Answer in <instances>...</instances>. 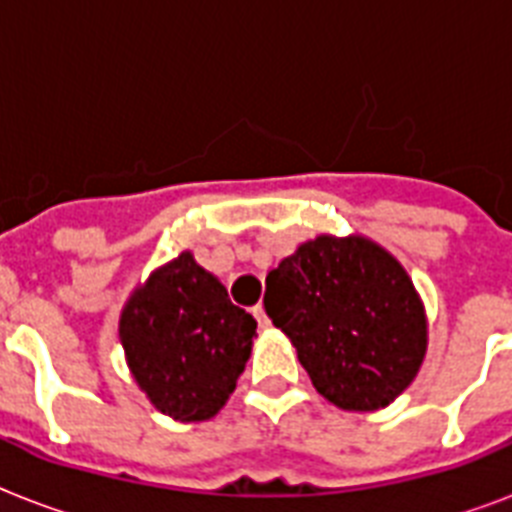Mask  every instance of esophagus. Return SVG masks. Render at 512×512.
I'll use <instances>...</instances> for the list:
<instances>
[{"mask_svg":"<svg viewBox=\"0 0 512 512\" xmlns=\"http://www.w3.org/2000/svg\"><path fill=\"white\" fill-rule=\"evenodd\" d=\"M252 316H255L257 319V324H260V329H268L271 327V319H268V316H265V308L260 303L255 305V308H252Z\"/></svg>","mask_w":512,"mask_h":512,"instance_id":"1","label":"esophagus"}]
</instances>
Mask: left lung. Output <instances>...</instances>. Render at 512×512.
I'll return each instance as SVG.
<instances>
[{
	"label": "left lung",
	"instance_id": "obj_1",
	"mask_svg": "<svg viewBox=\"0 0 512 512\" xmlns=\"http://www.w3.org/2000/svg\"><path fill=\"white\" fill-rule=\"evenodd\" d=\"M265 313L292 340L313 388L348 412L401 396L428 350L409 273L364 236H316L265 279Z\"/></svg>",
	"mask_w": 512,
	"mask_h": 512
}]
</instances>
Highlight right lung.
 Wrapping results in <instances>:
<instances>
[{
    "label": "right lung",
    "instance_id": "obj_1",
    "mask_svg": "<svg viewBox=\"0 0 512 512\" xmlns=\"http://www.w3.org/2000/svg\"><path fill=\"white\" fill-rule=\"evenodd\" d=\"M257 321L228 289L180 252L148 276L119 319L127 366L162 414L180 422L215 417L244 372Z\"/></svg>",
    "mask_w": 512,
    "mask_h": 512
}]
</instances>
